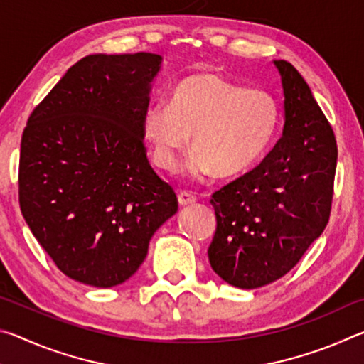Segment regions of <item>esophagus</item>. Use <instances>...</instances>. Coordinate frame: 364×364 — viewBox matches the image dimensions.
Masks as SVG:
<instances>
[{
    "instance_id": "esophagus-1",
    "label": "esophagus",
    "mask_w": 364,
    "mask_h": 364,
    "mask_svg": "<svg viewBox=\"0 0 364 364\" xmlns=\"http://www.w3.org/2000/svg\"><path fill=\"white\" fill-rule=\"evenodd\" d=\"M178 202H180V205L194 204L196 196L193 193H188V191H180V193H178Z\"/></svg>"
}]
</instances>
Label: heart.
<instances>
[{"label":"heart","instance_id":"b5f03b06","mask_svg":"<svg viewBox=\"0 0 364 364\" xmlns=\"http://www.w3.org/2000/svg\"><path fill=\"white\" fill-rule=\"evenodd\" d=\"M279 123V101L269 91L218 73H197L175 86L170 104L157 102L146 110L143 132L160 170H176L193 134L194 175L231 180L264 157Z\"/></svg>","mask_w":364,"mask_h":364}]
</instances>
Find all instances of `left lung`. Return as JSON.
I'll return each instance as SVG.
<instances>
[{"label":"left lung","mask_w":364,"mask_h":364,"mask_svg":"<svg viewBox=\"0 0 364 364\" xmlns=\"http://www.w3.org/2000/svg\"><path fill=\"white\" fill-rule=\"evenodd\" d=\"M284 88L282 136L254 170L213 193L217 231L208 247L228 284L257 289L287 274L329 221L337 143L304 77L274 60Z\"/></svg>","instance_id":"left-lung-1"}]
</instances>
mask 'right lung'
Returning a JSON list of instances; mask_svg holds the SVG:
<instances>
[{"mask_svg": "<svg viewBox=\"0 0 364 364\" xmlns=\"http://www.w3.org/2000/svg\"><path fill=\"white\" fill-rule=\"evenodd\" d=\"M159 54H90L30 114L19 205L30 231L70 279L112 287L136 273L152 234L178 210L152 170L143 120Z\"/></svg>", "mask_w": 364, "mask_h": 364, "instance_id": "obj_1", "label": "right lung"}]
</instances>
